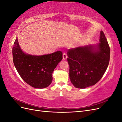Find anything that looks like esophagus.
<instances>
[{
    "instance_id": "obj_1",
    "label": "esophagus",
    "mask_w": 122,
    "mask_h": 122,
    "mask_svg": "<svg viewBox=\"0 0 122 122\" xmlns=\"http://www.w3.org/2000/svg\"><path fill=\"white\" fill-rule=\"evenodd\" d=\"M67 56L66 54L64 53L63 54V60H66V59H67Z\"/></svg>"
}]
</instances>
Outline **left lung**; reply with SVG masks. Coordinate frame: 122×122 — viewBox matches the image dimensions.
<instances>
[{
	"label": "left lung",
	"instance_id": "left-lung-1",
	"mask_svg": "<svg viewBox=\"0 0 122 122\" xmlns=\"http://www.w3.org/2000/svg\"><path fill=\"white\" fill-rule=\"evenodd\" d=\"M99 41L96 46L68 50L69 78L75 87L85 88L96 84L106 71L110 60V47L103 31Z\"/></svg>",
	"mask_w": 122,
	"mask_h": 122
}]
</instances>
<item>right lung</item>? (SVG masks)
Wrapping results in <instances>:
<instances>
[{
	"label": "right lung",
	"instance_id": "1",
	"mask_svg": "<svg viewBox=\"0 0 122 122\" xmlns=\"http://www.w3.org/2000/svg\"><path fill=\"white\" fill-rule=\"evenodd\" d=\"M12 53L18 74L27 84L36 88H46L51 84L54 70L63 58L61 51L41 56L26 54L21 49L17 38Z\"/></svg>",
	"mask_w": 122,
	"mask_h": 122
}]
</instances>
